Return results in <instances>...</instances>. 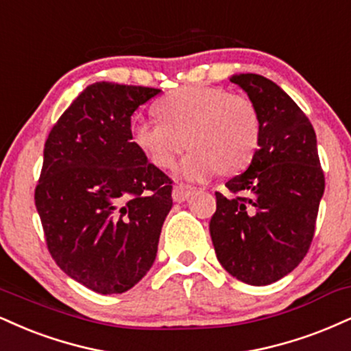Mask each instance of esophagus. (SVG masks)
Wrapping results in <instances>:
<instances>
[{
	"instance_id": "34e87169",
	"label": "esophagus",
	"mask_w": 351,
	"mask_h": 351,
	"mask_svg": "<svg viewBox=\"0 0 351 351\" xmlns=\"http://www.w3.org/2000/svg\"><path fill=\"white\" fill-rule=\"evenodd\" d=\"M194 191H196V188L189 186V184H178V186L173 188V191H171L173 201H176V202L186 201Z\"/></svg>"
}]
</instances>
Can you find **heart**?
<instances>
[{"mask_svg":"<svg viewBox=\"0 0 351 351\" xmlns=\"http://www.w3.org/2000/svg\"><path fill=\"white\" fill-rule=\"evenodd\" d=\"M155 112L162 122L135 119L130 138L155 167L170 168L178 155L193 147L176 173L202 181L222 171L247 167L258 150L261 117L245 95L221 86H184L158 101Z\"/></svg>","mask_w":351,"mask_h":351,"instance_id":"heart-1","label":"heart"}]
</instances>
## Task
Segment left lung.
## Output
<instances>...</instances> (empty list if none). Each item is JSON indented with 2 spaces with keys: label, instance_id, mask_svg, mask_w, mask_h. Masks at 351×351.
Returning a JSON list of instances; mask_svg holds the SVG:
<instances>
[{
  "label": "left lung",
  "instance_id": "8db88e82",
  "mask_svg": "<svg viewBox=\"0 0 351 351\" xmlns=\"http://www.w3.org/2000/svg\"><path fill=\"white\" fill-rule=\"evenodd\" d=\"M261 117V138L250 167L216 193L209 222L217 260L237 280L267 286L301 263L314 237L325 189L317 138L301 108L255 73L230 77Z\"/></svg>",
  "mask_w": 351,
  "mask_h": 351
}]
</instances>
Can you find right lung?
Wrapping results in <instances>:
<instances>
[{"label":"right lung","mask_w":351,"mask_h":351,"mask_svg":"<svg viewBox=\"0 0 351 351\" xmlns=\"http://www.w3.org/2000/svg\"><path fill=\"white\" fill-rule=\"evenodd\" d=\"M160 90L98 82L50 130L36 186L47 248L70 278L119 294L157 256L171 180L132 143L130 117Z\"/></svg>","instance_id":"1"}]
</instances>
